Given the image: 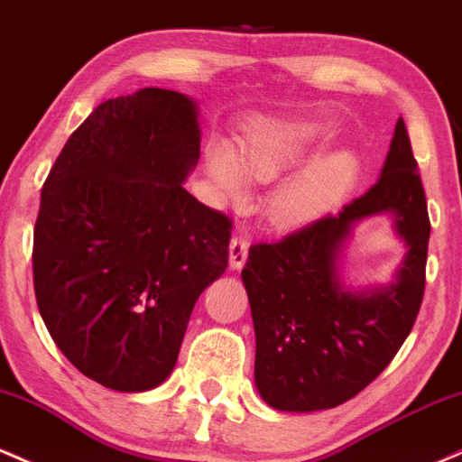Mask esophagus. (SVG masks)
Masks as SVG:
<instances>
[{
	"label": "esophagus",
	"mask_w": 462,
	"mask_h": 462,
	"mask_svg": "<svg viewBox=\"0 0 462 462\" xmlns=\"http://www.w3.org/2000/svg\"><path fill=\"white\" fill-rule=\"evenodd\" d=\"M247 238L245 236H232L230 249H227V261L230 269H241L247 261Z\"/></svg>",
	"instance_id": "1"
}]
</instances>
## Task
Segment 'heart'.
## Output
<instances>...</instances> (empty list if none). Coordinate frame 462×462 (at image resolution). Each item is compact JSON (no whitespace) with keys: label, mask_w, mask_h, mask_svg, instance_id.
<instances>
[{"label":"heart","mask_w":462,"mask_h":462,"mask_svg":"<svg viewBox=\"0 0 462 462\" xmlns=\"http://www.w3.org/2000/svg\"><path fill=\"white\" fill-rule=\"evenodd\" d=\"M319 139L312 125H269L247 136L238 152L215 143L206 152V171L227 201H243L249 180L272 182L304 162ZM356 156L328 153L284 180L269 199V217L278 226H301L334 208L358 178Z\"/></svg>","instance_id":"heart-1"}]
</instances>
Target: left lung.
<instances>
[{
  "instance_id": "1",
  "label": "left lung",
  "mask_w": 462,
  "mask_h": 462,
  "mask_svg": "<svg viewBox=\"0 0 462 462\" xmlns=\"http://www.w3.org/2000/svg\"><path fill=\"white\" fill-rule=\"evenodd\" d=\"M389 216L405 261L389 285L342 280L353 227ZM430 219L404 121H397L380 180L367 193L278 243L249 247L245 284L256 365L254 383L275 411L312 412L352 400L393 360L426 289Z\"/></svg>"
}]
</instances>
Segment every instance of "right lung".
Here are the masks:
<instances>
[{"instance_id":"1","label":"right lung","mask_w":462,"mask_h":462,"mask_svg":"<svg viewBox=\"0 0 462 462\" xmlns=\"http://www.w3.org/2000/svg\"><path fill=\"white\" fill-rule=\"evenodd\" d=\"M199 143L195 99L141 88L87 116L41 190V317L73 367L121 393L169 378L195 301L227 267L230 219L182 187Z\"/></svg>"}]
</instances>
